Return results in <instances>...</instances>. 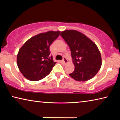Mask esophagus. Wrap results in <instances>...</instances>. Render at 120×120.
Returning a JSON list of instances; mask_svg holds the SVG:
<instances>
[{
	"label": "esophagus",
	"mask_w": 120,
	"mask_h": 120,
	"mask_svg": "<svg viewBox=\"0 0 120 120\" xmlns=\"http://www.w3.org/2000/svg\"><path fill=\"white\" fill-rule=\"evenodd\" d=\"M62 62L64 63V64H67V63L68 62L67 59L66 57H64V58H63V60H62Z\"/></svg>",
	"instance_id": "esophagus-1"
}]
</instances>
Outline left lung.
Segmentation results:
<instances>
[{"instance_id": "1", "label": "left lung", "mask_w": 120, "mask_h": 120, "mask_svg": "<svg viewBox=\"0 0 120 120\" xmlns=\"http://www.w3.org/2000/svg\"><path fill=\"white\" fill-rule=\"evenodd\" d=\"M60 35L69 46L75 65V70L70 76L79 82L93 78L101 65V55L96 44L84 34L75 30H66Z\"/></svg>"}]
</instances>
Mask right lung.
<instances>
[{"label": "right lung", "instance_id": "right-lung-1", "mask_svg": "<svg viewBox=\"0 0 120 120\" xmlns=\"http://www.w3.org/2000/svg\"><path fill=\"white\" fill-rule=\"evenodd\" d=\"M59 31L41 33L30 38L20 49L17 64L23 76L38 81L50 74L56 62L50 56V46L59 36Z\"/></svg>", "mask_w": 120, "mask_h": 120}]
</instances>
